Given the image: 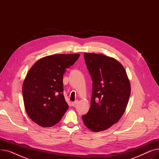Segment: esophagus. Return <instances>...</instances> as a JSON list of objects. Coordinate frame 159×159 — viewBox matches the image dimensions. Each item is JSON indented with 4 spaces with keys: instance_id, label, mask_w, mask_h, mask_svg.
I'll return each instance as SVG.
<instances>
[{
    "instance_id": "esophagus-1",
    "label": "esophagus",
    "mask_w": 159,
    "mask_h": 159,
    "mask_svg": "<svg viewBox=\"0 0 159 159\" xmlns=\"http://www.w3.org/2000/svg\"><path fill=\"white\" fill-rule=\"evenodd\" d=\"M77 103H78V101H75L71 102V105H72L73 106H75Z\"/></svg>"
}]
</instances>
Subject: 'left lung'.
I'll return each instance as SVG.
<instances>
[{"label":"left lung","mask_w":159,"mask_h":159,"mask_svg":"<svg viewBox=\"0 0 159 159\" xmlns=\"http://www.w3.org/2000/svg\"><path fill=\"white\" fill-rule=\"evenodd\" d=\"M93 81L89 111L82 116L85 126L94 132L110 128L124 114L131 93L129 80L123 66L114 58L84 53Z\"/></svg>","instance_id":"left-lung-1"}]
</instances>
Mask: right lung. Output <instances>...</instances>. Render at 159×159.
<instances>
[{"mask_svg":"<svg viewBox=\"0 0 159 159\" xmlns=\"http://www.w3.org/2000/svg\"><path fill=\"white\" fill-rule=\"evenodd\" d=\"M79 54H55L43 57L29 70L22 86L25 110L42 127L55 125L68 109L63 95V75Z\"/></svg>","mask_w":159,"mask_h":159,"instance_id":"1","label":"right lung"}]
</instances>
